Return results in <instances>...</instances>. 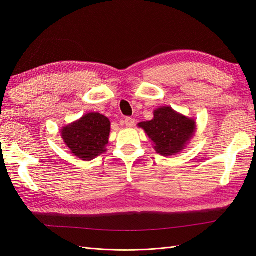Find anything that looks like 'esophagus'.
Wrapping results in <instances>:
<instances>
[{"instance_id": "34e87169", "label": "esophagus", "mask_w": 256, "mask_h": 256, "mask_svg": "<svg viewBox=\"0 0 256 256\" xmlns=\"http://www.w3.org/2000/svg\"><path fill=\"white\" fill-rule=\"evenodd\" d=\"M124 124H125V125L128 126V127H131V126L134 125V120L131 118H126L125 120H124Z\"/></svg>"}]
</instances>
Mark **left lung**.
<instances>
[{
	"mask_svg": "<svg viewBox=\"0 0 256 256\" xmlns=\"http://www.w3.org/2000/svg\"><path fill=\"white\" fill-rule=\"evenodd\" d=\"M138 126L156 145L154 150L158 154L172 156L182 150L194 132L196 122L176 113L172 108L164 106L154 111L152 120L142 122Z\"/></svg>",
	"mask_w": 256,
	"mask_h": 256,
	"instance_id": "1",
	"label": "left lung"
}]
</instances>
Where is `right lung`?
<instances>
[{
  "mask_svg": "<svg viewBox=\"0 0 256 256\" xmlns=\"http://www.w3.org/2000/svg\"><path fill=\"white\" fill-rule=\"evenodd\" d=\"M110 120L99 113H88L63 128L62 136L74 154L82 160H92L106 152L109 142Z\"/></svg>",
  "mask_w": 256,
  "mask_h": 256,
  "instance_id": "1",
  "label": "right lung"
}]
</instances>
